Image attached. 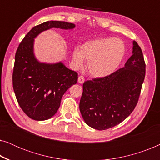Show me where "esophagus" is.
<instances>
[{
    "label": "esophagus",
    "instance_id": "esophagus-1",
    "mask_svg": "<svg viewBox=\"0 0 160 160\" xmlns=\"http://www.w3.org/2000/svg\"><path fill=\"white\" fill-rule=\"evenodd\" d=\"M84 81H85V79H84V78L83 77V76H78V82L79 83V84H83V83L84 82Z\"/></svg>",
    "mask_w": 160,
    "mask_h": 160
}]
</instances>
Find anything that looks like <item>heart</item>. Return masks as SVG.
I'll use <instances>...</instances> for the list:
<instances>
[{"label": "heart", "mask_w": 160, "mask_h": 160, "mask_svg": "<svg viewBox=\"0 0 160 160\" xmlns=\"http://www.w3.org/2000/svg\"><path fill=\"white\" fill-rule=\"evenodd\" d=\"M125 54V45L121 39L103 38L88 41L81 49L73 52V64L82 66L84 59L91 76L104 78L112 74L121 64Z\"/></svg>", "instance_id": "obj_1"}]
</instances>
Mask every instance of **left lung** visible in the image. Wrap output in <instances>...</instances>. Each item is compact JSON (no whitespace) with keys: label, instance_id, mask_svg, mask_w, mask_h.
I'll return each instance as SVG.
<instances>
[{"label":"left lung","instance_id":"obj_1","mask_svg":"<svg viewBox=\"0 0 160 160\" xmlns=\"http://www.w3.org/2000/svg\"><path fill=\"white\" fill-rule=\"evenodd\" d=\"M145 73L143 52L133 41L132 56L124 68L83 84L79 109L85 123L103 130L123 122L136 106Z\"/></svg>","mask_w":160,"mask_h":160}]
</instances>
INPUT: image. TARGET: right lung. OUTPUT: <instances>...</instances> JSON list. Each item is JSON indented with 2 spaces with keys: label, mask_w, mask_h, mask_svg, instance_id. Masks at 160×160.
Returning <instances> with one entry per match:
<instances>
[{
  "label": "right lung",
  "mask_w": 160,
  "mask_h": 160,
  "mask_svg": "<svg viewBox=\"0 0 160 160\" xmlns=\"http://www.w3.org/2000/svg\"><path fill=\"white\" fill-rule=\"evenodd\" d=\"M75 27L67 22H45L32 28L19 45L15 54L13 88L19 106L30 119L43 121L53 117L63 95L78 80L77 73L61 61L40 62L35 55V38L51 28L72 30Z\"/></svg>",
  "instance_id": "1"
}]
</instances>
